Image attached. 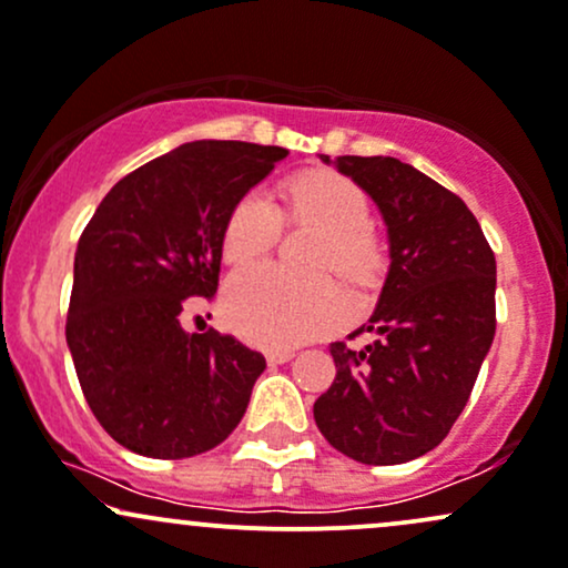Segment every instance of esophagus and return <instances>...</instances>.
Wrapping results in <instances>:
<instances>
[{
    "label": "esophagus",
    "mask_w": 568,
    "mask_h": 568,
    "mask_svg": "<svg viewBox=\"0 0 568 568\" xmlns=\"http://www.w3.org/2000/svg\"><path fill=\"white\" fill-rule=\"evenodd\" d=\"M292 356H295V352H267V365H284Z\"/></svg>",
    "instance_id": "1"
}]
</instances>
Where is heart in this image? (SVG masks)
<instances>
[{
	"label": "heart",
	"instance_id": "b5f03b06",
	"mask_svg": "<svg viewBox=\"0 0 568 568\" xmlns=\"http://www.w3.org/2000/svg\"><path fill=\"white\" fill-rule=\"evenodd\" d=\"M286 212L318 227L308 265L335 267L352 282H367L381 265V246L369 231V203L362 187L335 171H311L282 187ZM282 212L263 190H252L231 209L222 231V257L246 265L276 244ZM227 322L246 341L290 348L346 322L348 297L324 271H286L254 265L235 273L222 297Z\"/></svg>",
	"mask_w": 568,
	"mask_h": 568
}]
</instances>
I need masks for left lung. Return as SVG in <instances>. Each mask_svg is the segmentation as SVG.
Here are the masks:
<instances>
[{"label":"left lung","instance_id":"8db88e82","mask_svg":"<svg viewBox=\"0 0 568 568\" xmlns=\"http://www.w3.org/2000/svg\"><path fill=\"white\" fill-rule=\"evenodd\" d=\"M322 161L375 201L392 265L362 327L375 341L329 346L337 373L314 403V418L343 456L405 464L443 443L473 394L496 333V260L467 203L410 163L384 155Z\"/></svg>","mask_w":568,"mask_h":568}]
</instances>
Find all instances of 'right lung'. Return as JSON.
<instances>
[{
  "mask_svg": "<svg viewBox=\"0 0 568 568\" xmlns=\"http://www.w3.org/2000/svg\"><path fill=\"white\" fill-rule=\"evenodd\" d=\"M284 146L190 142L123 176L80 235L67 343L95 422L150 458H190L239 426L265 356L233 335L184 333L214 297L231 209Z\"/></svg>",
  "mask_w": 568,
  "mask_h": 568,
  "instance_id": "1",
  "label": "right lung"
}]
</instances>
